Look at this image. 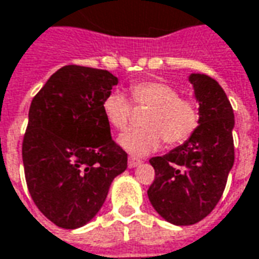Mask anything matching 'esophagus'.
Masks as SVG:
<instances>
[{"mask_svg":"<svg viewBox=\"0 0 259 259\" xmlns=\"http://www.w3.org/2000/svg\"><path fill=\"white\" fill-rule=\"evenodd\" d=\"M139 164H142V161L140 160L135 159V157H129V161H127V166L130 167V168H133V167H137Z\"/></svg>","mask_w":259,"mask_h":259,"instance_id":"esophagus-1","label":"esophagus"}]
</instances>
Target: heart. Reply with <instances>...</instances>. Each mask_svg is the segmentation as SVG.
Returning <instances> with one entry per match:
<instances>
[{
  "label": "heart",
  "mask_w": 259,
  "mask_h": 259,
  "mask_svg": "<svg viewBox=\"0 0 259 259\" xmlns=\"http://www.w3.org/2000/svg\"><path fill=\"white\" fill-rule=\"evenodd\" d=\"M132 100L137 107L149 112L143 119V129H129L122 133L117 143L133 156H146L156 152L163 140L177 144L187 140L198 126L200 113L197 105L190 99L179 96V92L163 82H140L130 88ZM102 110L106 122L113 129L122 130L132 116L129 99L120 92L107 95Z\"/></svg>",
  "instance_id": "b5f03b06"
}]
</instances>
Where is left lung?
I'll return each mask as SVG.
<instances>
[{
	"instance_id": "left-lung-1",
	"label": "left lung",
	"mask_w": 259,
	"mask_h": 259,
	"mask_svg": "<svg viewBox=\"0 0 259 259\" xmlns=\"http://www.w3.org/2000/svg\"><path fill=\"white\" fill-rule=\"evenodd\" d=\"M200 120L180 146L150 159L154 181L147 196L160 217L191 226L207 217L226 189L234 164V112L224 89L204 73H190Z\"/></svg>"
}]
</instances>
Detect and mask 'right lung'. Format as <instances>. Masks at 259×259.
I'll return each instance as SVG.
<instances>
[{
  "label": "right lung",
  "instance_id": "add662e5",
  "mask_svg": "<svg viewBox=\"0 0 259 259\" xmlns=\"http://www.w3.org/2000/svg\"><path fill=\"white\" fill-rule=\"evenodd\" d=\"M117 83L109 70L68 65L31 102L22 143L26 186L39 211L61 228L92 221L127 167L102 110Z\"/></svg>",
  "mask_w": 259,
  "mask_h": 259
}]
</instances>
